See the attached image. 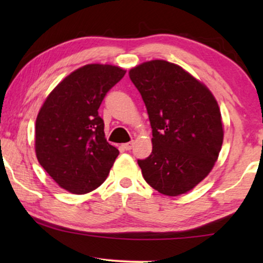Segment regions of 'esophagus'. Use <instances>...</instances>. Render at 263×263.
<instances>
[{
	"label": "esophagus",
	"instance_id": "esophagus-1",
	"mask_svg": "<svg viewBox=\"0 0 263 263\" xmlns=\"http://www.w3.org/2000/svg\"><path fill=\"white\" fill-rule=\"evenodd\" d=\"M133 145H134V142H127V143H123V145H122V148L123 149H125V151H129V149H132V147H133Z\"/></svg>",
	"mask_w": 263,
	"mask_h": 263
}]
</instances>
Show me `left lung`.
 Listing matches in <instances>:
<instances>
[{"mask_svg":"<svg viewBox=\"0 0 263 263\" xmlns=\"http://www.w3.org/2000/svg\"><path fill=\"white\" fill-rule=\"evenodd\" d=\"M152 127V153L138 160L145 181L167 196L192 190L221 149V114L212 92L177 64L143 62L129 70Z\"/></svg>","mask_w":263,"mask_h":263,"instance_id":"8db88e82","label":"left lung"}]
</instances>
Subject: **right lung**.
<instances>
[{
    "label": "right lung",
    "instance_id": "obj_1",
    "mask_svg": "<svg viewBox=\"0 0 263 263\" xmlns=\"http://www.w3.org/2000/svg\"><path fill=\"white\" fill-rule=\"evenodd\" d=\"M124 74L111 64L79 68L53 88L39 110L35 154L61 188L86 194L106 179L120 152L106 141L98 109Z\"/></svg>",
    "mask_w": 263,
    "mask_h": 263
}]
</instances>
